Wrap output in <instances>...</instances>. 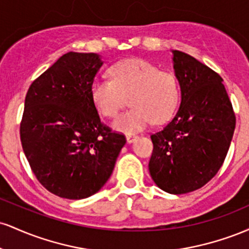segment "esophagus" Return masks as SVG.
Returning <instances> with one entry per match:
<instances>
[{"mask_svg": "<svg viewBox=\"0 0 249 249\" xmlns=\"http://www.w3.org/2000/svg\"><path fill=\"white\" fill-rule=\"evenodd\" d=\"M137 138H138V136H136V134H126V142H128V144L133 142Z\"/></svg>", "mask_w": 249, "mask_h": 249, "instance_id": "34e87169", "label": "esophagus"}]
</instances>
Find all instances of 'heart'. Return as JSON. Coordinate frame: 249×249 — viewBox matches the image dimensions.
<instances>
[{"mask_svg":"<svg viewBox=\"0 0 249 249\" xmlns=\"http://www.w3.org/2000/svg\"><path fill=\"white\" fill-rule=\"evenodd\" d=\"M111 78H97L91 87V97L102 116L112 118L125 107H131L118 116L112 127L119 132L133 133L151 124L166 122L178 107L180 99L177 77L160 71L142 58H128L110 69Z\"/></svg>","mask_w":249,"mask_h":249,"instance_id":"obj_1","label":"heart"}]
</instances>
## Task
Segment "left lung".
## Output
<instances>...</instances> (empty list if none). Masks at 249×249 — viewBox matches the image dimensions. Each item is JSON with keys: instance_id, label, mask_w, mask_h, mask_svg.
<instances>
[{"instance_id": "8db88e82", "label": "left lung", "mask_w": 249, "mask_h": 249, "mask_svg": "<svg viewBox=\"0 0 249 249\" xmlns=\"http://www.w3.org/2000/svg\"><path fill=\"white\" fill-rule=\"evenodd\" d=\"M171 53L180 107L172 121L151 136L148 170L160 190L184 194L218 173L232 142L235 116L218 73L187 53Z\"/></svg>"}]
</instances>
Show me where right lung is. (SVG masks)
I'll use <instances>...</instances> for the list:
<instances>
[{
    "instance_id": "obj_1",
    "label": "right lung",
    "mask_w": 249,
    "mask_h": 249,
    "mask_svg": "<svg viewBox=\"0 0 249 249\" xmlns=\"http://www.w3.org/2000/svg\"><path fill=\"white\" fill-rule=\"evenodd\" d=\"M95 53H68L33 82L25 96L21 142L38 181L79 200L104 186L126 139L102 124L91 87L103 65Z\"/></svg>"
}]
</instances>
